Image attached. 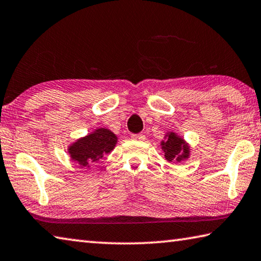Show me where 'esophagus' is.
Returning <instances> with one entry per match:
<instances>
[{
  "instance_id": "1",
  "label": "esophagus",
  "mask_w": 261,
  "mask_h": 261,
  "mask_svg": "<svg viewBox=\"0 0 261 261\" xmlns=\"http://www.w3.org/2000/svg\"><path fill=\"white\" fill-rule=\"evenodd\" d=\"M131 138L134 139V140H139V141H141V140H145V136H144L143 134H138V135H132V136H131Z\"/></svg>"
}]
</instances>
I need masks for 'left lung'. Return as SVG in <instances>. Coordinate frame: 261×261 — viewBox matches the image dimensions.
Returning <instances> with one entry per match:
<instances>
[{
    "label": "left lung",
    "mask_w": 261,
    "mask_h": 261,
    "mask_svg": "<svg viewBox=\"0 0 261 261\" xmlns=\"http://www.w3.org/2000/svg\"><path fill=\"white\" fill-rule=\"evenodd\" d=\"M161 148L166 160L169 162H182L190 156V147L187 141L175 132H168L166 140L161 141Z\"/></svg>",
    "instance_id": "obj_1"
}]
</instances>
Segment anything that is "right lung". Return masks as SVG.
Wrapping results in <instances>:
<instances>
[{"mask_svg": "<svg viewBox=\"0 0 261 261\" xmlns=\"http://www.w3.org/2000/svg\"><path fill=\"white\" fill-rule=\"evenodd\" d=\"M116 143V135L105 127H99L72 143L68 152L72 161L77 162L82 168H86L98 162L105 154L112 152Z\"/></svg>", "mask_w": 261, "mask_h": 261, "instance_id": "1", "label": "right lung"}]
</instances>
